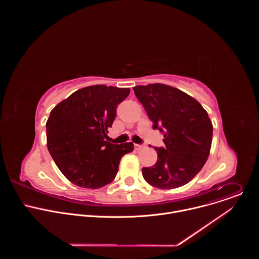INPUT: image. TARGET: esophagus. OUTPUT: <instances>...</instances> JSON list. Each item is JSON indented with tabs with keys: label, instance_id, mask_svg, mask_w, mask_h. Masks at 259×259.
I'll use <instances>...</instances> for the list:
<instances>
[{
	"label": "esophagus",
	"instance_id": "1",
	"mask_svg": "<svg viewBox=\"0 0 259 259\" xmlns=\"http://www.w3.org/2000/svg\"><path fill=\"white\" fill-rule=\"evenodd\" d=\"M134 147H135V150H136V151H139V150H141V149H142L143 146H142L141 144H134Z\"/></svg>",
	"mask_w": 259,
	"mask_h": 259
}]
</instances>
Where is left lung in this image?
I'll use <instances>...</instances> for the list:
<instances>
[{
	"instance_id": "obj_1",
	"label": "left lung",
	"mask_w": 259,
	"mask_h": 259,
	"mask_svg": "<svg viewBox=\"0 0 259 259\" xmlns=\"http://www.w3.org/2000/svg\"><path fill=\"white\" fill-rule=\"evenodd\" d=\"M153 128L164 134L165 147H156L157 163L142 168L151 186L172 190L190 182L203 168L210 154L213 126L195 98L165 84L133 87Z\"/></svg>"
}]
</instances>
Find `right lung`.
Instances as JSON below:
<instances>
[{"mask_svg": "<svg viewBox=\"0 0 259 259\" xmlns=\"http://www.w3.org/2000/svg\"><path fill=\"white\" fill-rule=\"evenodd\" d=\"M129 88L95 85L73 92L59 102L46 123L47 147L56 166L73 184L99 189L112 182L121 158L134 150L132 142L105 141L117 106Z\"/></svg>", "mask_w": 259, "mask_h": 259, "instance_id": "obj_1", "label": "right lung"}]
</instances>
